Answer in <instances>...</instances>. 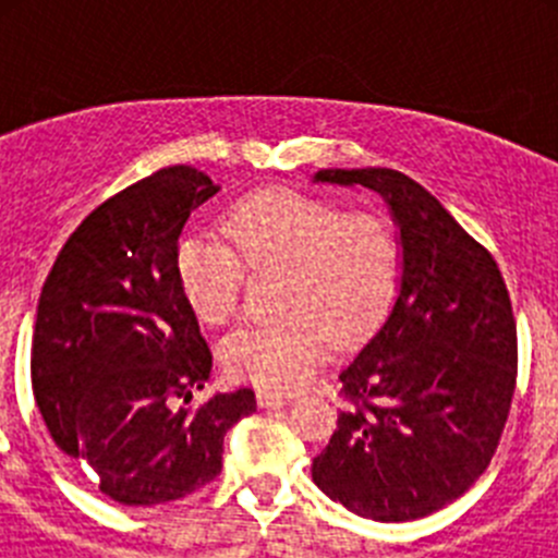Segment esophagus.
<instances>
[{"instance_id": "1", "label": "esophagus", "mask_w": 558, "mask_h": 558, "mask_svg": "<svg viewBox=\"0 0 558 558\" xmlns=\"http://www.w3.org/2000/svg\"><path fill=\"white\" fill-rule=\"evenodd\" d=\"M259 405L263 408H279V405H288L290 397H284V393H276V391H259Z\"/></svg>"}]
</instances>
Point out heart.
<instances>
[{
	"instance_id": "1",
	"label": "heart",
	"mask_w": 558,
	"mask_h": 558,
	"mask_svg": "<svg viewBox=\"0 0 558 558\" xmlns=\"http://www.w3.org/2000/svg\"><path fill=\"white\" fill-rule=\"evenodd\" d=\"M223 236H181L175 279L195 318L218 327L240 307L245 268L282 270L276 310L284 315L223 340L229 374L268 391L302 386L329 340L343 349L366 338L397 293L402 248L377 211H343L304 190H263L226 215Z\"/></svg>"
}]
</instances>
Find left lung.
I'll list each match as a JSON object with an SVG mask.
<instances>
[{
    "mask_svg": "<svg viewBox=\"0 0 558 558\" xmlns=\"http://www.w3.org/2000/svg\"><path fill=\"white\" fill-rule=\"evenodd\" d=\"M377 190L402 234L388 322L340 372L338 430L315 486L349 511L408 522L445 509L486 472L517 386V324L495 256L405 172L322 170Z\"/></svg>",
    "mask_w": 558,
    "mask_h": 558,
    "instance_id": "left-lung-1",
    "label": "left lung"
}]
</instances>
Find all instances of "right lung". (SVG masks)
Masks as SVG:
<instances>
[{"instance_id":"add662e5","label":"right lung","mask_w":558,"mask_h":558,"mask_svg":"<svg viewBox=\"0 0 558 558\" xmlns=\"http://www.w3.org/2000/svg\"><path fill=\"white\" fill-rule=\"evenodd\" d=\"M215 192L190 165L125 186L72 231L38 299L29 374L44 425L122 506L204 489L223 470L226 430L256 411L254 388L190 405L211 352L175 279V248Z\"/></svg>"}]
</instances>
